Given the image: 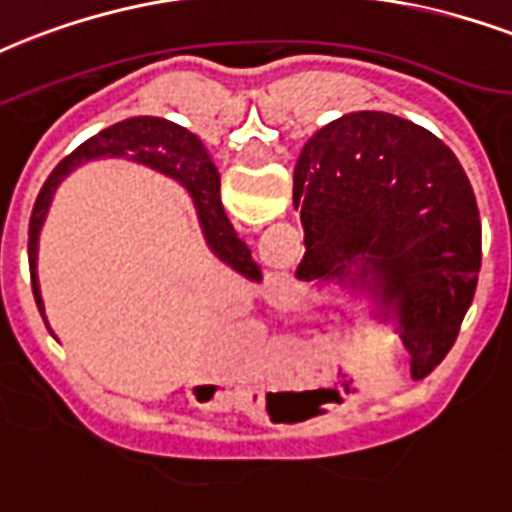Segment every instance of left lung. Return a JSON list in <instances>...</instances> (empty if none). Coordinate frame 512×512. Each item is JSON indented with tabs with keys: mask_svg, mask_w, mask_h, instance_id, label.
<instances>
[{
	"mask_svg": "<svg viewBox=\"0 0 512 512\" xmlns=\"http://www.w3.org/2000/svg\"><path fill=\"white\" fill-rule=\"evenodd\" d=\"M295 206L306 244L295 276L368 287L397 308L413 378L438 368L481 271V214L454 152L411 120L351 112L303 144Z\"/></svg>",
	"mask_w": 512,
	"mask_h": 512,
	"instance_id": "8db88e82",
	"label": "left lung"
}]
</instances>
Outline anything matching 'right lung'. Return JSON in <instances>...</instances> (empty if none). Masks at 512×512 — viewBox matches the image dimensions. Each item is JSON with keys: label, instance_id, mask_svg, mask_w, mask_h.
I'll return each mask as SVG.
<instances>
[{"label": "right lung", "instance_id": "right-lung-1", "mask_svg": "<svg viewBox=\"0 0 512 512\" xmlns=\"http://www.w3.org/2000/svg\"><path fill=\"white\" fill-rule=\"evenodd\" d=\"M99 155H128L134 161L147 163L152 169L166 171L169 177H177L193 195L206 241L214 249V255L220 257L222 263H228L230 268L244 273L247 279L257 282L263 276L249 255L247 244L236 236V230L225 217L220 201V174L214 169V163L209 161L204 144L198 142L187 128L177 126L171 120H163V117H128V120H120V123L104 128L101 134L80 144L69 158L58 163L56 171L39 190L37 204H34L29 220L31 287H34L39 311H42V300H39L37 273H34V268H37V233L42 220H45V212H48L50 195L74 166H80L88 158H99Z\"/></svg>", "mask_w": 512, "mask_h": 512}]
</instances>
